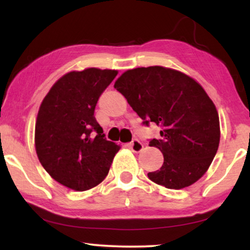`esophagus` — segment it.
I'll use <instances>...</instances> for the list:
<instances>
[{
	"instance_id": "34e87169",
	"label": "esophagus",
	"mask_w": 250,
	"mask_h": 250,
	"mask_svg": "<svg viewBox=\"0 0 250 250\" xmlns=\"http://www.w3.org/2000/svg\"><path fill=\"white\" fill-rule=\"evenodd\" d=\"M129 146H131V149L134 152H140V151H142V149H143L142 142H140L138 139L133 140V141L129 143Z\"/></svg>"
}]
</instances>
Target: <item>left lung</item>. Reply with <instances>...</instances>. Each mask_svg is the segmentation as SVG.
<instances>
[{
	"instance_id": "obj_1",
	"label": "left lung",
	"mask_w": 250,
	"mask_h": 250,
	"mask_svg": "<svg viewBox=\"0 0 250 250\" xmlns=\"http://www.w3.org/2000/svg\"><path fill=\"white\" fill-rule=\"evenodd\" d=\"M115 88L124 95L142 124L155 123L160 139L149 146L164 155L163 166L148 173L153 182L182 189L197 182L213 162L220 143L216 108L196 81L160 66L125 71Z\"/></svg>"
}]
</instances>
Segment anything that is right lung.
<instances>
[{
	"mask_svg": "<svg viewBox=\"0 0 250 250\" xmlns=\"http://www.w3.org/2000/svg\"><path fill=\"white\" fill-rule=\"evenodd\" d=\"M117 71H70L51 87L35 126L36 153L44 169L62 186L85 191L107 176L119 146L105 139L94 117L97 102Z\"/></svg>",
	"mask_w": 250,
	"mask_h": 250,
	"instance_id": "1",
	"label": "right lung"
}]
</instances>
